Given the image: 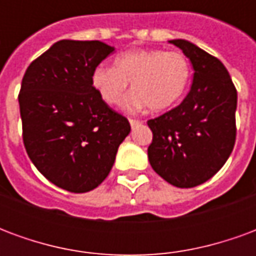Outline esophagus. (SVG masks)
I'll return each instance as SVG.
<instances>
[{
  "mask_svg": "<svg viewBox=\"0 0 256 256\" xmlns=\"http://www.w3.org/2000/svg\"><path fill=\"white\" fill-rule=\"evenodd\" d=\"M128 122H130V126L132 128H136V126H138V124H141V120H138V119H128Z\"/></svg>",
  "mask_w": 256,
  "mask_h": 256,
  "instance_id": "esophagus-1",
  "label": "esophagus"
}]
</instances>
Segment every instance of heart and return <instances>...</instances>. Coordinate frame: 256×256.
Masks as SVG:
<instances>
[{
  "label": "heart",
  "mask_w": 256,
  "mask_h": 256,
  "mask_svg": "<svg viewBox=\"0 0 256 256\" xmlns=\"http://www.w3.org/2000/svg\"><path fill=\"white\" fill-rule=\"evenodd\" d=\"M190 74V64L182 53L133 49L118 54L114 67H96L92 84L106 104L116 106L132 82L134 92L124 102L128 111L150 106L159 112L172 108L182 98Z\"/></svg>",
  "instance_id": "b5f03b06"
}]
</instances>
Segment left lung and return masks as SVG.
<instances>
[{
    "label": "left lung",
    "instance_id": "left-lung-1",
    "mask_svg": "<svg viewBox=\"0 0 256 256\" xmlns=\"http://www.w3.org/2000/svg\"><path fill=\"white\" fill-rule=\"evenodd\" d=\"M190 60L188 96L172 111L148 120V159L164 181L193 188L220 172L236 141L237 92L220 60L185 40L168 41Z\"/></svg>",
    "mask_w": 256,
    "mask_h": 256
}]
</instances>
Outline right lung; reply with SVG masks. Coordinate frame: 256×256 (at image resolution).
<instances>
[{"label":"right lung","instance_id":"right-lung-1","mask_svg":"<svg viewBox=\"0 0 256 256\" xmlns=\"http://www.w3.org/2000/svg\"><path fill=\"white\" fill-rule=\"evenodd\" d=\"M115 48L62 40L26 71L19 93L23 142L44 177L68 192L97 188L111 172L130 123L101 98L92 72Z\"/></svg>","mask_w":256,"mask_h":256}]
</instances>
